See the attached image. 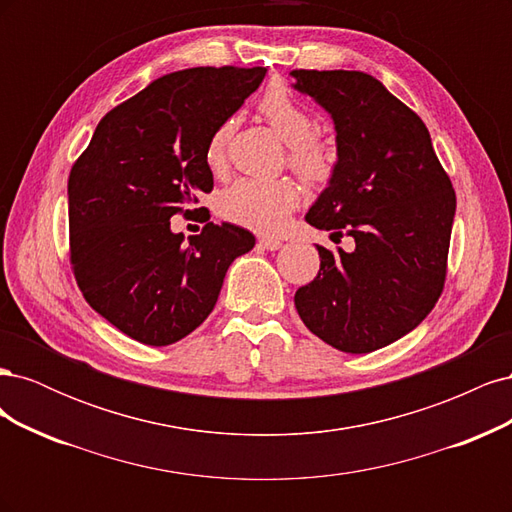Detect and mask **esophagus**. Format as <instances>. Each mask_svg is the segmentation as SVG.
I'll use <instances>...</instances> for the list:
<instances>
[{"label":"esophagus","mask_w":512,"mask_h":512,"mask_svg":"<svg viewBox=\"0 0 512 512\" xmlns=\"http://www.w3.org/2000/svg\"><path fill=\"white\" fill-rule=\"evenodd\" d=\"M258 243L265 247V250H269V252H275V250H280V247H282V241L275 239V237H260Z\"/></svg>","instance_id":"1"}]
</instances>
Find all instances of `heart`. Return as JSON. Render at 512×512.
<instances>
[{"label":"heart","mask_w":512,"mask_h":512,"mask_svg":"<svg viewBox=\"0 0 512 512\" xmlns=\"http://www.w3.org/2000/svg\"><path fill=\"white\" fill-rule=\"evenodd\" d=\"M258 111L273 132L288 145V164L312 181H327L335 170L333 149L314 136V119L303 104L284 85H271L258 100ZM232 132V121L220 123L213 130L205 160L213 173L226 166V147ZM301 203V185L292 179H239L218 198V211L224 220L256 232H277L286 224L288 215Z\"/></svg>","instance_id":"obj_1"}]
</instances>
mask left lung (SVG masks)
<instances>
[{"instance_id":"obj_1","label":"left lung","mask_w":512,"mask_h":512,"mask_svg":"<svg viewBox=\"0 0 512 512\" xmlns=\"http://www.w3.org/2000/svg\"><path fill=\"white\" fill-rule=\"evenodd\" d=\"M292 87L333 119L337 162L309 207L314 228L346 232L354 252L316 245L320 271L294 294L305 327L365 354L421 324L444 288L455 190L414 111L371 74L292 70Z\"/></svg>"}]
</instances>
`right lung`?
<instances>
[{
    "label": "right lung",
    "mask_w": 512,
    "mask_h": 512,
    "mask_svg": "<svg viewBox=\"0 0 512 512\" xmlns=\"http://www.w3.org/2000/svg\"><path fill=\"white\" fill-rule=\"evenodd\" d=\"M265 74L235 66L164 74L102 117L70 170L76 284L102 318L136 342L168 346L200 327L232 260L256 243L241 226L207 222L185 245L170 218L213 190L209 138Z\"/></svg>",
    "instance_id": "add662e5"
}]
</instances>
